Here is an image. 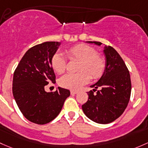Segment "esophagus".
Masks as SVG:
<instances>
[{
  "label": "esophagus",
  "mask_w": 148,
  "mask_h": 148,
  "mask_svg": "<svg viewBox=\"0 0 148 148\" xmlns=\"http://www.w3.org/2000/svg\"><path fill=\"white\" fill-rule=\"evenodd\" d=\"M70 92H71V94H77V93H78V91H74V90H71V91H70Z\"/></svg>",
  "instance_id": "1"
}]
</instances>
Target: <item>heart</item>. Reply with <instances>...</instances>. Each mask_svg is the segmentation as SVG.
<instances>
[{
    "label": "heart",
    "mask_w": 148,
    "mask_h": 148,
    "mask_svg": "<svg viewBox=\"0 0 148 148\" xmlns=\"http://www.w3.org/2000/svg\"><path fill=\"white\" fill-rule=\"evenodd\" d=\"M71 62H78L77 71L74 74H66L59 81L64 88L77 90L88 83L90 79H98L104 74L106 66V59L101 54L96 53L93 47L85 44L74 45L64 52ZM51 66L57 74H62L66 70V62L60 54H54L51 60Z\"/></svg>",
    "instance_id": "1"
}]
</instances>
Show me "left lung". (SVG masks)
Instances as JSON below:
<instances>
[{
	"label": "left lung",
	"instance_id": "obj_1",
	"mask_svg": "<svg viewBox=\"0 0 148 148\" xmlns=\"http://www.w3.org/2000/svg\"><path fill=\"white\" fill-rule=\"evenodd\" d=\"M88 42L102 44L100 42ZM103 52L106 70L101 79L91 86L94 89L88 92V101L82 105V110L91 121L107 124L119 118L126 108L131 93V81L126 65L117 51L111 46H105ZM99 87L101 90L97 91Z\"/></svg>",
	"mask_w": 148,
	"mask_h": 148
}]
</instances>
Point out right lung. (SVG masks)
<instances>
[{
    "label": "right lung",
    "mask_w": 148,
    "mask_h": 148,
    "mask_svg": "<svg viewBox=\"0 0 148 148\" xmlns=\"http://www.w3.org/2000/svg\"><path fill=\"white\" fill-rule=\"evenodd\" d=\"M60 42H45L29 49L14 71L12 94L18 108L28 121L44 125L59 115L69 90L58 87L46 92L45 86L55 82L51 66L52 56Z\"/></svg>",
    "instance_id": "right-lung-1"
}]
</instances>
